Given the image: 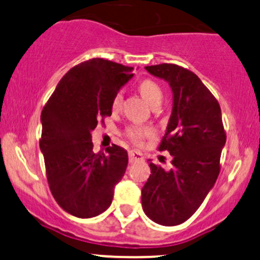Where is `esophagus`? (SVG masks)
Masks as SVG:
<instances>
[{
	"mask_svg": "<svg viewBox=\"0 0 260 260\" xmlns=\"http://www.w3.org/2000/svg\"><path fill=\"white\" fill-rule=\"evenodd\" d=\"M128 157H129L131 162H136V161H140V160L144 159V157H143V154L140 153V151H137V150L128 151Z\"/></svg>",
	"mask_w": 260,
	"mask_h": 260,
	"instance_id": "obj_1",
	"label": "esophagus"
}]
</instances>
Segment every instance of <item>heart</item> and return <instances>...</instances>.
I'll return each instance as SVG.
<instances>
[{"instance_id": "obj_1", "label": "heart", "mask_w": 260, "mask_h": 260, "mask_svg": "<svg viewBox=\"0 0 260 260\" xmlns=\"http://www.w3.org/2000/svg\"><path fill=\"white\" fill-rule=\"evenodd\" d=\"M138 89L142 94V96L144 98L145 100L150 104L151 106L156 105V104L161 103V99H162V90H161L160 85L157 84L156 82L151 79H144L139 83ZM122 101V95L121 92L115 95L112 100V109L117 110L118 107L121 106ZM151 134V131L149 128L140 127V126H132L127 129V137L132 140L136 144H140L142 140L145 138V137H149Z\"/></svg>"}]
</instances>
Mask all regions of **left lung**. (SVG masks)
I'll return each mask as SVG.
<instances>
[{"label":"left lung","instance_id":"left-lung-1","mask_svg":"<svg viewBox=\"0 0 260 260\" xmlns=\"http://www.w3.org/2000/svg\"><path fill=\"white\" fill-rule=\"evenodd\" d=\"M145 70L172 90V112L159 147L172 155V169L149 164L151 175L142 188V207L159 225H180L198 210L219 176L226 143L221 109L198 76L186 68L161 63Z\"/></svg>","mask_w":260,"mask_h":260}]
</instances>
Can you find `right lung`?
<instances>
[{
  "label": "right lung",
  "instance_id": "right-lung-1",
  "mask_svg": "<svg viewBox=\"0 0 260 260\" xmlns=\"http://www.w3.org/2000/svg\"><path fill=\"white\" fill-rule=\"evenodd\" d=\"M133 70L104 58L82 62L64 74L44 106L40 150L47 182L71 215L88 219L104 213L126 172L127 151L113 144L95 154L91 132L100 118L111 116L113 98Z\"/></svg>",
  "mask_w": 260,
  "mask_h": 260
}]
</instances>
